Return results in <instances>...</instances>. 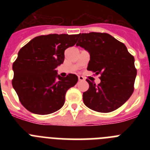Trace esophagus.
I'll use <instances>...</instances> for the list:
<instances>
[{
  "instance_id": "obj_1",
  "label": "esophagus",
  "mask_w": 150,
  "mask_h": 150,
  "mask_svg": "<svg viewBox=\"0 0 150 150\" xmlns=\"http://www.w3.org/2000/svg\"><path fill=\"white\" fill-rule=\"evenodd\" d=\"M78 79H79V81H83V80H84V78L82 76H78Z\"/></svg>"
}]
</instances>
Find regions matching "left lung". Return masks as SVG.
Masks as SVG:
<instances>
[{"label": "left lung", "instance_id": "8db88e82", "mask_svg": "<svg viewBox=\"0 0 150 150\" xmlns=\"http://www.w3.org/2000/svg\"><path fill=\"white\" fill-rule=\"evenodd\" d=\"M76 46L90 54L87 70L100 74L98 85L86 79L89 88L83 92L85 105L100 112L118 109L134 91L137 75L134 58L124 43L107 33L79 34Z\"/></svg>", "mask_w": 150, "mask_h": 150}]
</instances>
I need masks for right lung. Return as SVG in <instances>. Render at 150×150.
Returning <instances> with one entry per match:
<instances>
[{
  "label": "right lung",
  "instance_id": "add662e5",
  "mask_svg": "<svg viewBox=\"0 0 150 150\" xmlns=\"http://www.w3.org/2000/svg\"><path fill=\"white\" fill-rule=\"evenodd\" d=\"M78 34L36 37L22 47L13 64L12 80L21 104L30 112L47 115L63 107L67 90L78 81L76 75L63 78L56 67L64 60V50L75 45Z\"/></svg>",
  "mask_w": 150,
  "mask_h": 150
}]
</instances>
